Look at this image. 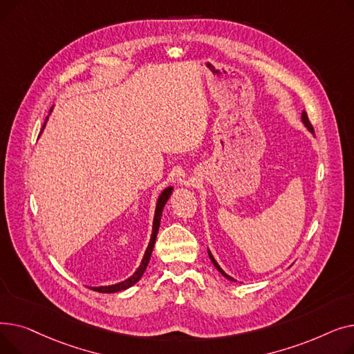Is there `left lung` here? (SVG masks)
I'll use <instances>...</instances> for the list:
<instances>
[{"instance_id":"1","label":"left lung","mask_w":354,"mask_h":354,"mask_svg":"<svg viewBox=\"0 0 354 354\" xmlns=\"http://www.w3.org/2000/svg\"><path fill=\"white\" fill-rule=\"evenodd\" d=\"M301 122H303V123H304V126H306V127L308 129V132L314 133V129H313V126H311V123H310V120H308V116H307V113H306V111H303V113H301ZM208 255H209V259H211V261H212L214 267H215V268H216V270H218V271H219V272H221L222 275H224L225 278H228V280H230V281H235L232 277H230V275H228V274H227V272H225L224 270H222V268H221V267L218 266V263L215 261V258H214V255L211 254V251H209V250H208Z\"/></svg>"}]
</instances>
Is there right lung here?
<instances>
[{"mask_svg": "<svg viewBox=\"0 0 354 354\" xmlns=\"http://www.w3.org/2000/svg\"><path fill=\"white\" fill-rule=\"evenodd\" d=\"M51 111V110H50ZM48 119V118H47ZM46 119V122H47ZM46 122L43 124V129L46 127ZM43 132V130H41ZM172 191L174 188L172 187H167L166 189H163V192L159 195L158 198V202H156V209H155V218H153V227H152V235H151V241H149V245L145 251V255L142 258V263L139 266V268L135 271L133 275H130L127 280L122 281V283H118V284H113V286H102V287H90L91 290L95 291H99V292H118V291H122V290H126L129 287L135 286L145 272L147 264H149V259H151V255H152V251H153V247H155V241H156V235H158V231H159V225H160V216H162V211L165 208V203L167 202V199H169V196L172 195Z\"/></svg>", "mask_w": 354, "mask_h": 354, "instance_id": "1", "label": "right lung"}]
</instances>
